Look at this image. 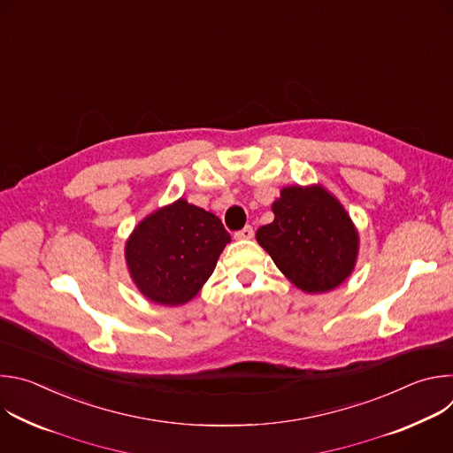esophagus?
I'll use <instances>...</instances> for the list:
<instances>
[{"label": "esophagus", "instance_id": "obj_1", "mask_svg": "<svg viewBox=\"0 0 453 453\" xmlns=\"http://www.w3.org/2000/svg\"><path fill=\"white\" fill-rule=\"evenodd\" d=\"M252 236H254V231H252L250 226H245L243 229H240V231L234 233V238H236V240H250Z\"/></svg>", "mask_w": 453, "mask_h": 453}]
</instances>
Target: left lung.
Segmentation results:
<instances>
[{
  "mask_svg": "<svg viewBox=\"0 0 453 453\" xmlns=\"http://www.w3.org/2000/svg\"><path fill=\"white\" fill-rule=\"evenodd\" d=\"M273 213L274 220L256 231V240L292 285L306 294H325L351 276L358 231L325 186L281 188Z\"/></svg>",
  "mask_w": 453,
  "mask_h": 453,
  "instance_id": "8db88e82",
  "label": "left lung"
}]
</instances>
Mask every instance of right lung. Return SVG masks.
Listing matches in <instances>:
<instances>
[{
  "instance_id": "1",
  "label": "right lung",
  "mask_w": 453,
  "mask_h": 453,
  "mask_svg": "<svg viewBox=\"0 0 453 453\" xmlns=\"http://www.w3.org/2000/svg\"><path fill=\"white\" fill-rule=\"evenodd\" d=\"M229 242L217 215L180 197L134 227L125 242V264L149 301L179 306L201 292Z\"/></svg>"
}]
</instances>
